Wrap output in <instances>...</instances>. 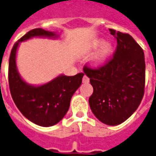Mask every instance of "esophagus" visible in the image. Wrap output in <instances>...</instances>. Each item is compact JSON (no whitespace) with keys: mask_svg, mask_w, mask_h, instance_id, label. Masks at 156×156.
<instances>
[{"mask_svg":"<svg viewBox=\"0 0 156 156\" xmlns=\"http://www.w3.org/2000/svg\"><path fill=\"white\" fill-rule=\"evenodd\" d=\"M90 82V78L87 77L86 75H84L83 77V83H87Z\"/></svg>","mask_w":156,"mask_h":156,"instance_id":"obj_1","label":"esophagus"}]
</instances>
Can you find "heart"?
<instances>
[{"label":"heart","instance_id":"obj_1","mask_svg":"<svg viewBox=\"0 0 156 156\" xmlns=\"http://www.w3.org/2000/svg\"><path fill=\"white\" fill-rule=\"evenodd\" d=\"M102 43H103V41L98 40L93 44V48H96L100 47L101 45H102ZM111 54H112V47L109 44H104L101 48V49L97 53L96 57L94 58L93 63L95 66H101L108 60V59L111 55Z\"/></svg>","mask_w":156,"mask_h":156}]
</instances>
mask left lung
I'll return each mask as SVG.
<instances>
[{
  "instance_id": "left-lung-1",
  "label": "left lung",
  "mask_w": 156,
  "mask_h": 156,
  "mask_svg": "<svg viewBox=\"0 0 156 156\" xmlns=\"http://www.w3.org/2000/svg\"><path fill=\"white\" fill-rule=\"evenodd\" d=\"M117 40L113 55L98 67L85 65L83 73L90 78L93 94L89 103L101 122L117 126L133 114L144 95V53L128 33L109 29Z\"/></svg>"
}]
</instances>
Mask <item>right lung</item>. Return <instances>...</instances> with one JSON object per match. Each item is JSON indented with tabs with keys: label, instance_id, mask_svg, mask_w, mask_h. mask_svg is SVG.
I'll return each instance as SVG.
<instances>
[{
	"label": "right lung",
	"instance_id": "obj_1",
	"mask_svg": "<svg viewBox=\"0 0 156 156\" xmlns=\"http://www.w3.org/2000/svg\"><path fill=\"white\" fill-rule=\"evenodd\" d=\"M33 37H55V33L37 28L28 31L14 43L9 57V89L14 103L25 118L41 126H52L60 122L67 113L71 98L81 85L84 74L60 75L37 87L27 84L17 71L16 51L20 42Z\"/></svg>",
	"mask_w": 156,
	"mask_h": 156
}]
</instances>
